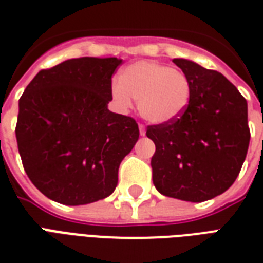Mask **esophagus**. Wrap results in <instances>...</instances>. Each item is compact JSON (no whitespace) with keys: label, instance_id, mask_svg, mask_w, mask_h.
I'll return each instance as SVG.
<instances>
[{"label":"esophagus","instance_id":"1","mask_svg":"<svg viewBox=\"0 0 263 263\" xmlns=\"http://www.w3.org/2000/svg\"><path fill=\"white\" fill-rule=\"evenodd\" d=\"M138 129H140V134H141V136H145V133H146V132H145V126L142 125V123H140V125H138Z\"/></svg>","mask_w":263,"mask_h":263}]
</instances>
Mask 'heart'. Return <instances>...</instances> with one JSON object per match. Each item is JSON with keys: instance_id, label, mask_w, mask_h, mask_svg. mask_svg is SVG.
Masks as SVG:
<instances>
[{"instance_id": "b5f03b06", "label": "heart", "mask_w": 263, "mask_h": 263, "mask_svg": "<svg viewBox=\"0 0 263 263\" xmlns=\"http://www.w3.org/2000/svg\"><path fill=\"white\" fill-rule=\"evenodd\" d=\"M111 95L123 111L138 100V111L151 123L175 121L187 108L191 98L190 80L179 69L152 61H138L121 73V81L111 84Z\"/></svg>"}]
</instances>
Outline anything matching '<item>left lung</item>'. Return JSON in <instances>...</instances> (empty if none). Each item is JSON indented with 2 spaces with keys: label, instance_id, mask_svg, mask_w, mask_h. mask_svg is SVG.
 I'll return each mask as SVG.
<instances>
[{
  "label": "left lung",
  "instance_id": "left-lung-1",
  "mask_svg": "<svg viewBox=\"0 0 263 263\" xmlns=\"http://www.w3.org/2000/svg\"><path fill=\"white\" fill-rule=\"evenodd\" d=\"M191 84L187 108L175 121L146 127L156 152L152 179L159 193L202 202L222 194L238 178L247 155V102L221 73L175 58Z\"/></svg>",
  "mask_w": 263,
  "mask_h": 263
}]
</instances>
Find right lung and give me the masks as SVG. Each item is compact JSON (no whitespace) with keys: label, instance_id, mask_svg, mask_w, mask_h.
<instances>
[{"label":"right lung","instance_id":"obj_1","mask_svg":"<svg viewBox=\"0 0 263 263\" xmlns=\"http://www.w3.org/2000/svg\"><path fill=\"white\" fill-rule=\"evenodd\" d=\"M118 58L83 57L43 69L18 100L23 167L35 187L64 205L112 194L118 168L140 136L132 117L107 108Z\"/></svg>","mask_w":263,"mask_h":263}]
</instances>
